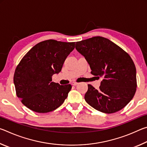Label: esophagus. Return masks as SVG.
Here are the masks:
<instances>
[{"instance_id":"obj_1","label":"esophagus","mask_w":147,"mask_h":147,"mask_svg":"<svg viewBox=\"0 0 147 147\" xmlns=\"http://www.w3.org/2000/svg\"><path fill=\"white\" fill-rule=\"evenodd\" d=\"M71 84L73 86H76L77 84H78V82H72Z\"/></svg>"}]
</instances>
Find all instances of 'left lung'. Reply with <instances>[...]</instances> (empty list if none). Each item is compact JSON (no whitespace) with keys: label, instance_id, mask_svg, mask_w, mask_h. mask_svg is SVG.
Instances as JSON below:
<instances>
[{"label":"left lung","instance_id":"obj_1","mask_svg":"<svg viewBox=\"0 0 147 147\" xmlns=\"http://www.w3.org/2000/svg\"><path fill=\"white\" fill-rule=\"evenodd\" d=\"M76 49L88 62L91 73L102 80L98 90L88 84L84 96L87 103L106 113L124 108L133 98L137 88L136 69L130 55L100 36L76 42Z\"/></svg>","mask_w":147,"mask_h":147}]
</instances>
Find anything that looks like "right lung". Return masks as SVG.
Returning <instances> with one entry per match:
<instances>
[{
  "label": "right lung",
  "instance_id": "add662e5",
  "mask_svg": "<svg viewBox=\"0 0 147 147\" xmlns=\"http://www.w3.org/2000/svg\"><path fill=\"white\" fill-rule=\"evenodd\" d=\"M75 42L54 39L34 46L17 65L13 76L16 94L21 102L37 113H48L60 106L68 96L71 84L52 82L54 74L61 71Z\"/></svg>",
  "mask_w": 147,
  "mask_h": 147
}]
</instances>
